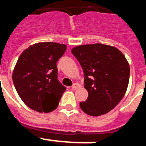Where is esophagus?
Instances as JSON below:
<instances>
[{
  "instance_id": "1",
  "label": "esophagus",
  "mask_w": 146,
  "mask_h": 146,
  "mask_svg": "<svg viewBox=\"0 0 146 146\" xmlns=\"http://www.w3.org/2000/svg\"><path fill=\"white\" fill-rule=\"evenodd\" d=\"M80 87V85L78 84V83H74V84L73 85V86H71V88L73 89V90H76V89L79 88Z\"/></svg>"
}]
</instances>
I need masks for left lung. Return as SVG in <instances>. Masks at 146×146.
Listing matches in <instances>:
<instances>
[{"label":"left lung","instance_id":"1","mask_svg":"<svg viewBox=\"0 0 146 146\" xmlns=\"http://www.w3.org/2000/svg\"><path fill=\"white\" fill-rule=\"evenodd\" d=\"M71 53L84 73V87L88 92L82 111L91 116L103 115L113 109L127 90L130 67L116 48L101 43L75 47Z\"/></svg>","mask_w":146,"mask_h":146}]
</instances>
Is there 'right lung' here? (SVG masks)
Segmentation results:
<instances>
[{
	"label": "right lung",
	"instance_id": "obj_1",
	"mask_svg": "<svg viewBox=\"0 0 146 146\" xmlns=\"http://www.w3.org/2000/svg\"><path fill=\"white\" fill-rule=\"evenodd\" d=\"M66 46L43 42L25 49L18 59L13 81L21 100L30 108L49 113L58 106L66 88L58 79L57 63Z\"/></svg>",
	"mask_w": 146,
	"mask_h": 146
}]
</instances>
